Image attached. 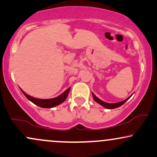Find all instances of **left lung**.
Here are the masks:
<instances>
[{
	"label": "left lung",
	"instance_id": "1",
	"mask_svg": "<svg viewBox=\"0 0 157 157\" xmlns=\"http://www.w3.org/2000/svg\"><path fill=\"white\" fill-rule=\"evenodd\" d=\"M92 96H93L94 100L95 101L97 102V103L100 104V105H102V106H103V107H105V108H106V109H116V108L120 107V106H121L122 105H123V104L125 103V102L127 101V100H128L129 98H130V97H129L128 98L125 99V100H123V101L120 102H117V103H108V102H105L102 101V100H100V99H99L98 97L95 96V94L94 93H92Z\"/></svg>",
	"mask_w": 157,
	"mask_h": 157
}]
</instances>
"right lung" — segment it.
I'll use <instances>...</instances> for the list:
<instances>
[{"instance_id":"right-lung-1","label":"right lung","mask_w":157,"mask_h":157,"mask_svg":"<svg viewBox=\"0 0 157 157\" xmlns=\"http://www.w3.org/2000/svg\"><path fill=\"white\" fill-rule=\"evenodd\" d=\"M23 94L26 97V98L28 99L29 100L33 102L35 105L40 106L41 108H46V109H50V108L55 107V106H57L60 105V103H62L63 102H64L66 100V99L67 98L68 93H69L70 88L66 90V91H64L62 94H60V96L55 97V98L52 99H37L35 98V97H32L29 95L27 94L26 93H25L23 90H21Z\"/></svg>"}]
</instances>
